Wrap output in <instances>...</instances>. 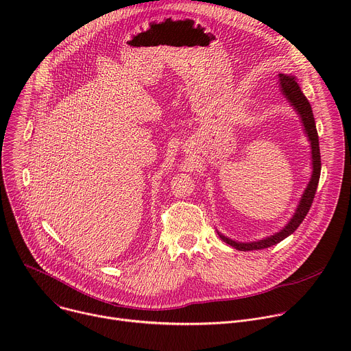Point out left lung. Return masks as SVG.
<instances>
[{"label": "left lung", "mask_w": 351, "mask_h": 351, "mask_svg": "<svg viewBox=\"0 0 351 351\" xmlns=\"http://www.w3.org/2000/svg\"><path fill=\"white\" fill-rule=\"evenodd\" d=\"M279 87L280 91L283 93V95L287 98V101L293 106V108L297 111V114L302 118L306 134L308 136V140L311 141V154H313V175L311 179L307 184V189L304 190L302 198H300V203L297 206V210L294 213V215L291 217V219L289 221V223L278 233L265 237L263 240H257V241H250V243H240V241H234L223 234H219V237L228 243L229 245L234 247L236 250H240V252H250V250H261V248H268L271 245L278 244L279 241H282L283 239H286L287 236H290L298 226L302 223L306 218V215L308 214L311 204L314 202L315 197V191L318 187V182H319V175H321V153H319V143H318V132H317V126H315V119L313 115V110L311 106L308 103V99L306 98V95L303 94L302 88L298 87L294 76H289V75H283L279 73Z\"/></svg>", "instance_id": "1"}]
</instances>
